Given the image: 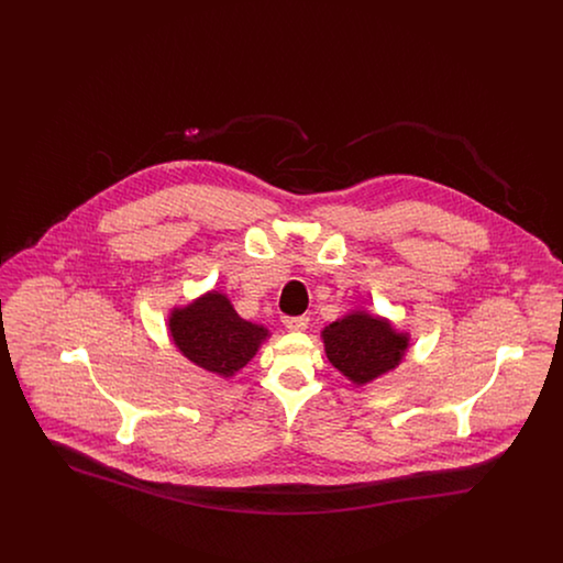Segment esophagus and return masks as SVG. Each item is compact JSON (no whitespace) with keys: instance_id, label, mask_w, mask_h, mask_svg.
<instances>
[{"instance_id":"1","label":"esophagus","mask_w":563,"mask_h":563,"mask_svg":"<svg viewBox=\"0 0 563 563\" xmlns=\"http://www.w3.org/2000/svg\"><path fill=\"white\" fill-rule=\"evenodd\" d=\"M308 317H283V324L289 329V331H303L308 327Z\"/></svg>"}]
</instances>
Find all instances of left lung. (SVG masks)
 I'll use <instances>...</instances> for the list:
<instances>
[{
    "instance_id": "8db88e82",
    "label": "left lung",
    "mask_w": 563,
    "mask_h": 563,
    "mask_svg": "<svg viewBox=\"0 0 563 563\" xmlns=\"http://www.w3.org/2000/svg\"><path fill=\"white\" fill-rule=\"evenodd\" d=\"M322 342L331 365L352 384L363 386L401 363L409 335L382 317L356 310L324 327Z\"/></svg>"
}]
</instances>
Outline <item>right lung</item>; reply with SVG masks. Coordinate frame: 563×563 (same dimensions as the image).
Returning a JSON list of instances; mask_svg holds the SVG:
<instances>
[{
    "label": "right lung",
    "instance_id": "obj_1",
    "mask_svg": "<svg viewBox=\"0 0 563 563\" xmlns=\"http://www.w3.org/2000/svg\"><path fill=\"white\" fill-rule=\"evenodd\" d=\"M168 329L186 358L223 377L241 372L269 335L266 327L241 319L230 299L219 291L173 308Z\"/></svg>",
    "mask_w": 563,
    "mask_h": 563
}]
</instances>
